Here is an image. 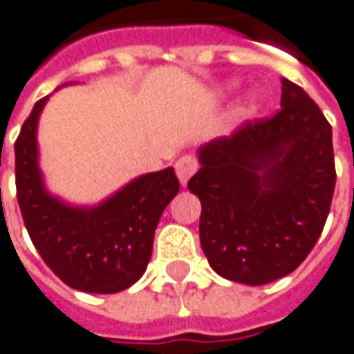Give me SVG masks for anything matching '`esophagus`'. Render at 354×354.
<instances>
[{
    "label": "esophagus",
    "mask_w": 354,
    "mask_h": 354,
    "mask_svg": "<svg viewBox=\"0 0 354 354\" xmlns=\"http://www.w3.org/2000/svg\"><path fill=\"white\" fill-rule=\"evenodd\" d=\"M198 160L194 158V156H189V154H186V156H182V158H178L176 160V174L178 178H180V182L182 184H186L189 178L196 174V170H198Z\"/></svg>",
    "instance_id": "1"
}]
</instances>
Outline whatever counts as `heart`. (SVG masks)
Listing matches in <instances>:
<instances>
[{"label": "heart", "mask_w": 354, "mask_h": 354, "mask_svg": "<svg viewBox=\"0 0 354 354\" xmlns=\"http://www.w3.org/2000/svg\"><path fill=\"white\" fill-rule=\"evenodd\" d=\"M250 105H252V104H247V109H249V107H250Z\"/></svg>", "instance_id": "obj_1"}]
</instances>
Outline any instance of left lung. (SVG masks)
<instances>
[{
  "label": "left lung",
  "instance_id": "8db88e82",
  "mask_svg": "<svg viewBox=\"0 0 354 354\" xmlns=\"http://www.w3.org/2000/svg\"><path fill=\"white\" fill-rule=\"evenodd\" d=\"M272 117L245 121L200 149L188 189L201 201L200 243L227 280L261 286L296 270L322 235L335 189L331 125L282 78Z\"/></svg>",
  "mask_w": 354,
  "mask_h": 354
}]
</instances>
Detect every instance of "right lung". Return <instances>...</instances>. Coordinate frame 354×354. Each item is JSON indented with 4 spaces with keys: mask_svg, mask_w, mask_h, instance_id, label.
Here are the masks:
<instances>
[{
    "mask_svg": "<svg viewBox=\"0 0 354 354\" xmlns=\"http://www.w3.org/2000/svg\"><path fill=\"white\" fill-rule=\"evenodd\" d=\"M39 100L15 140V186L35 249L64 284L115 294L139 280L153 254L154 229L180 189L174 168L133 180L92 209L70 207L46 194L37 166Z\"/></svg>",
    "mask_w": 354,
    "mask_h": 354,
    "instance_id": "right-lung-1",
    "label": "right lung"
}]
</instances>
